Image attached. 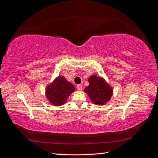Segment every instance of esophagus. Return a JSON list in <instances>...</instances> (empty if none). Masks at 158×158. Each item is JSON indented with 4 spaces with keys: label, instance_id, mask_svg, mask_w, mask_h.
Wrapping results in <instances>:
<instances>
[{
    "label": "esophagus",
    "instance_id": "1",
    "mask_svg": "<svg viewBox=\"0 0 158 158\" xmlns=\"http://www.w3.org/2000/svg\"><path fill=\"white\" fill-rule=\"evenodd\" d=\"M77 89H78V90H82V85H80V84H78V85H77Z\"/></svg>",
    "mask_w": 158,
    "mask_h": 158
}]
</instances>
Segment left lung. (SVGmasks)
I'll list each match as a JSON object with an SVG mask.
<instances>
[{"label": "left lung", "mask_w": 158, "mask_h": 158, "mask_svg": "<svg viewBox=\"0 0 158 158\" xmlns=\"http://www.w3.org/2000/svg\"><path fill=\"white\" fill-rule=\"evenodd\" d=\"M88 82L89 85L84 91L94 104L103 106L109 101L113 91L104 78L92 75L88 78Z\"/></svg>", "instance_id": "left-lung-1"}]
</instances>
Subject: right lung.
I'll return each instance as SVG.
<instances>
[{
  "label": "right lung",
  "mask_w": 158,
  "mask_h": 158,
  "mask_svg": "<svg viewBox=\"0 0 158 158\" xmlns=\"http://www.w3.org/2000/svg\"><path fill=\"white\" fill-rule=\"evenodd\" d=\"M75 90L74 85L68 82L64 76H59L47 85L45 95L49 102L55 106L64 105L69 95Z\"/></svg>",
  "instance_id": "add662e5"
}]
</instances>
